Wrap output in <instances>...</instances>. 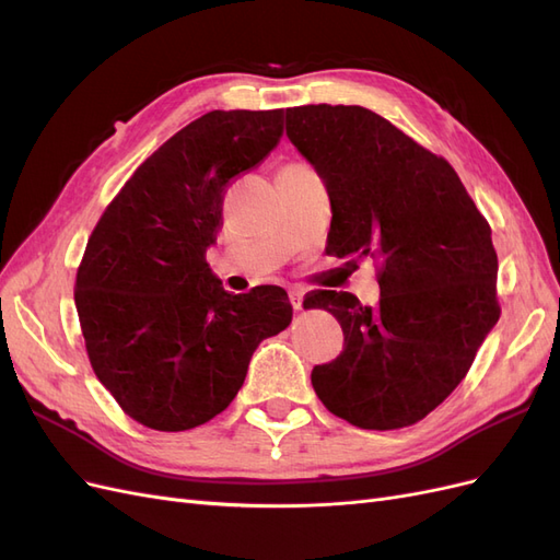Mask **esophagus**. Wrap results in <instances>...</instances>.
Masks as SVG:
<instances>
[{
	"label": "esophagus",
	"instance_id": "34e87169",
	"mask_svg": "<svg viewBox=\"0 0 560 560\" xmlns=\"http://www.w3.org/2000/svg\"><path fill=\"white\" fill-rule=\"evenodd\" d=\"M303 296H306V290H303V287H290V301L294 311H303Z\"/></svg>",
	"mask_w": 560,
	"mask_h": 560
}]
</instances>
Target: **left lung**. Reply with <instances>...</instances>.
Listing matches in <instances>:
<instances>
[{
    "label": "left lung",
    "mask_w": 560,
    "mask_h": 560,
    "mask_svg": "<svg viewBox=\"0 0 560 560\" xmlns=\"http://www.w3.org/2000/svg\"><path fill=\"white\" fill-rule=\"evenodd\" d=\"M287 138L327 186L336 257H378L381 299L317 290L343 352L313 369L327 409L362 430H397L434 411L498 325L490 226L448 161L358 105L284 112Z\"/></svg>",
    "instance_id": "left-lung-1"
}]
</instances>
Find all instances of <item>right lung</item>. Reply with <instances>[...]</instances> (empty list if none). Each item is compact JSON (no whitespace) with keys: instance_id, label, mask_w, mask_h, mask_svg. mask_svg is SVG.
<instances>
[{"instance_id":"add662e5","label":"right lung","mask_w":560,"mask_h":560,"mask_svg":"<svg viewBox=\"0 0 560 560\" xmlns=\"http://www.w3.org/2000/svg\"><path fill=\"white\" fill-rule=\"evenodd\" d=\"M282 116L202 114L132 173L91 233L74 284L89 360L151 430H191L222 413L252 352L290 327L282 287L231 294L206 261L229 182L280 142Z\"/></svg>"}]
</instances>
